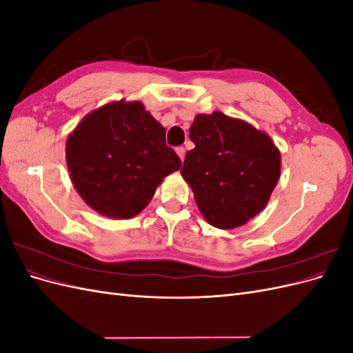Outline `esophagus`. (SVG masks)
Wrapping results in <instances>:
<instances>
[{"instance_id": "1", "label": "esophagus", "mask_w": 353, "mask_h": 353, "mask_svg": "<svg viewBox=\"0 0 353 353\" xmlns=\"http://www.w3.org/2000/svg\"><path fill=\"white\" fill-rule=\"evenodd\" d=\"M175 152H176V154L179 156L181 160H184V157H185V148L184 147H176Z\"/></svg>"}]
</instances>
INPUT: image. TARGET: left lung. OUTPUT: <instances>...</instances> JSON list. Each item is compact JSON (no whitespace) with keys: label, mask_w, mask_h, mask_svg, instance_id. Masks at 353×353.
Returning a JSON list of instances; mask_svg holds the SVG:
<instances>
[{"label":"left lung","mask_w":353,"mask_h":353,"mask_svg":"<svg viewBox=\"0 0 353 353\" xmlns=\"http://www.w3.org/2000/svg\"><path fill=\"white\" fill-rule=\"evenodd\" d=\"M194 148L181 175L210 225L232 230L266 206L280 179L281 156L270 135L222 112L197 114L190 128Z\"/></svg>","instance_id":"left-lung-1"}]
</instances>
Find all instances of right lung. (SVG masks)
I'll use <instances>...</instances> for the list:
<instances>
[{
    "mask_svg": "<svg viewBox=\"0 0 353 353\" xmlns=\"http://www.w3.org/2000/svg\"><path fill=\"white\" fill-rule=\"evenodd\" d=\"M70 179L100 215L130 219L153 199L163 178L181 168L165 128L140 101H113L88 113L66 143Z\"/></svg>",
    "mask_w": 353,
    "mask_h": 353,
    "instance_id": "1",
    "label": "right lung"
}]
</instances>
